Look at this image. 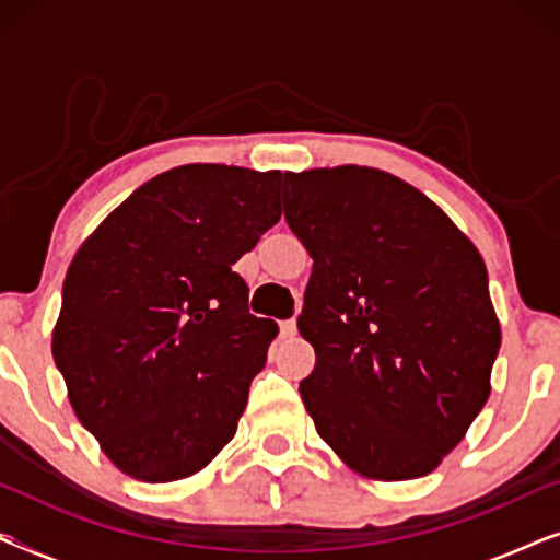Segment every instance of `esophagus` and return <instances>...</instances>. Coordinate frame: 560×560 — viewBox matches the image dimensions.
I'll use <instances>...</instances> for the list:
<instances>
[{
	"label": "esophagus",
	"mask_w": 560,
	"mask_h": 560,
	"mask_svg": "<svg viewBox=\"0 0 560 560\" xmlns=\"http://www.w3.org/2000/svg\"><path fill=\"white\" fill-rule=\"evenodd\" d=\"M295 334H298L295 320H282V324H280V336H282V339H293Z\"/></svg>",
	"instance_id": "34e87169"
}]
</instances>
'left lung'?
Wrapping results in <instances>:
<instances>
[{"label":"left lung","mask_w":560,"mask_h":560,"mask_svg":"<svg viewBox=\"0 0 560 560\" xmlns=\"http://www.w3.org/2000/svg\"><path fill=\"white\" fill-rule=\"evenodd\" d=\"M285 221L313 257L298 331L316 431L351 469L431 474L489 397L500 320L477 247L431 198L377 167L285 173Z\"/></svg>","instance_id":"obj_1"}]
</instances>
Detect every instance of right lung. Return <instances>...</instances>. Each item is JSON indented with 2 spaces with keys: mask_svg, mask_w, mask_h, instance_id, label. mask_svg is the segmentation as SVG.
Returning a JSON list of instances; mask_svg holds the SVG:
<instances>
[{
  "mask_svg": "<svg viewBox=\"0 0 560 560\" xmlns=\"http://www.w3.org/2000/svg\"><path fill=\"white\" fill-rule=\"evenodd\" d=\"M282 178L173 167L75 252L52 359L83 428L129 477H190L234 439L278 324L252 316L232 265L280 221Z\"/></svg>",
  "mask_w": 560,
  "mask_h": 560,
  "instance_id": "right-lung-1",
  "label": "right lung"
}]
</instances>
